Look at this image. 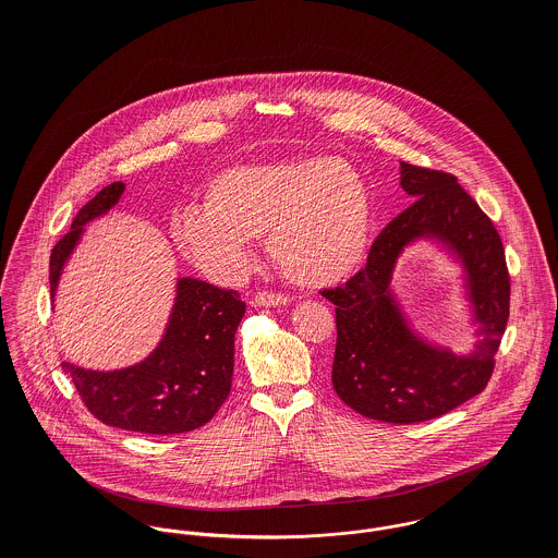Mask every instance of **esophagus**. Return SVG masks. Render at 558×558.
<instances>
[{
  "label": "esophagus",
  "instance_id": "obj_1",
  "mask_svg": "<svg viewBox=\"0 0 558 558\" xmlns=\"http://www.w3.org/2000/svg\"><path fill=\"white\" fill-rule=\"evenodd\" d=\"M253 303L257 307H281V305H288L290 299L283 294H275V292H259V294H255Z\"/></svg>",
  "mask_w": 558,
  "mask_h": 558
}]
</instances>
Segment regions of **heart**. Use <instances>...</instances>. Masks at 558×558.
Segmentation results:
<instances>
[{"label": "heart", "mask_w": 558, "mask_h": 558, "mask_svg": "<svg viewBox=\"0 0 558 558\" xmlns=\"http://www.w3.org/2000/svg\"><path fill=\"white\" fill-rule=\"evenodd\" d=\"M372 195L363 178L335 157L244 162L219 171L204 189V208L173 221L180 251L208 275L232 281L253 262V240L299 288L345 281L372 239Z\"/></svg>", "instance_id": "heart-1"}]
</instances>
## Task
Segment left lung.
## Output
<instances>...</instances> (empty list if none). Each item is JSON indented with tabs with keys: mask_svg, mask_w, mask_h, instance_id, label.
Wrapping results in <instances>:
<instances>
[{
	"mask_svg": "<svg viewBox=\"0 0 558 558\" xmlns=\"http://www.w3.org/2000/svg\"><path fill=\"white\" fill-rule=\"evenodd\" d=\"M399 167V184L414 204L374 240L367 264L345 286L322 294L337 318L335 393L367 418L408 425L485 389L509 318V272L496 228L456 175L403 160ZM418 239L434 241L463 268L478 337L466 355L425 340L390 288L398 255Z\"/></svg>",
	"mask_w": 558,
	"mask_h": 558,
	"instance_id": "1",
	"label": "left lung"
}]
</instances>
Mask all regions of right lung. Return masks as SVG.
Listing matches in <instances>:
<instances>
[{"label":"right lung","instance_id":"obj_1","mask_svg":"<svg viewBox=\"0 0 558 558\" xmlns=\"http://www.w3.org/2000/svg\"><path fill=\"white\" fill-rule=\"evenodd\" d=\"M122 193L124 182L100 189L77 213L71 232L53 246L51 299L85 226L107 215ZM242 316L239 292L178 277L159 345L142 363L96 372L64 361L62 369L73 378L87 410L105 425L157 436L184 434L208 423L230 396L234 337Z\"/></svg>","mask_w":558,"mask_h":558}]
</instances>
